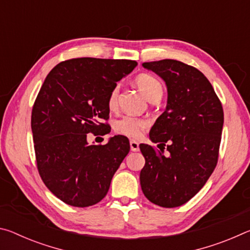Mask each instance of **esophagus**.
<instances>
[{"instance_id":"1","label":"esophagus","mask_w":250,"mask_h":250,"mask_svg":"<svg viewBox=\"0 0 250 250\" xmlns=\"http://www.w3.org/2000/svg\"><path fill=\"white\" fill-rule=\"evenodd\" d=\"M130 149L133 152H138L139 149H140V147H139V143L134 140H131L130 141Z\"/></svg>"}]
</instances>
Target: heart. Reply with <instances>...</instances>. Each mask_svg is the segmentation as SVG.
Returning a JSON list of instances; mask_svg holds the SVG:
<instances>
[{
    "label": "heart",
    "mask_w": 250,
    "mask_h": 250,
    "mask_svg": "<svg viewBox=\"0 0 250 250\" xmlns=\"http://www.w3.org/2000/svg\"><path fill=\"white\" fill-rule=\"evenodd\" d=\"M135 84L150 101L155 98H161L163 94V87L160 80L150 74H140L135 77ZM119 87L116 86L110 91L108 97V107L115 109L118 104ZM149 126V121L145 118H137L132 116H124L115 121L113 129L118 134L125 137L137 139L140 138L145 130Z\"/></svg>",
    "instance_id": "b5f03b06"
}]
</instances>
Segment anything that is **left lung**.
Masks as SVG:
<instances>
[{
    "label": "left lung",
    "mask_w": 250,
    "mask_h": 250,
    "mask_svg": "<svg viewBox=\"0 0 250 250\" xmlns=\"http://www.w3.org/2000/svg\"><path fill=\"white\" fill-rule=\"evenodd\" d=\"M142 66L166 82L167 104L149 134L160 151L140 145L146 159L140 184L150 202L171 208L196 195L216 167L223 107L208 79L195 67L174 59Z\"/></svg>",
    "instance_id": "8db88e82"
}]
</instances>
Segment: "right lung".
<instances>
[{
    "label": "right lung",
    "instance_id": "add662e5",
    "mask_svg": "<svg viewBox=\"0 0 250 250\" xmlns=\"http://www.w3.org/2000/svg\"><path fill=\"white\" fill-rule=\"evenodd\" d=\"M138 62L129 59L74 58L59 62L44 80L32 110L37 168L55 196L76 207L107 195L112 176L129 153L126 137L88 145L87 134L108 133V97Z\"/></svg>",
    "mask_w": 250,
    "mask_h": 250
}]
</instances>
